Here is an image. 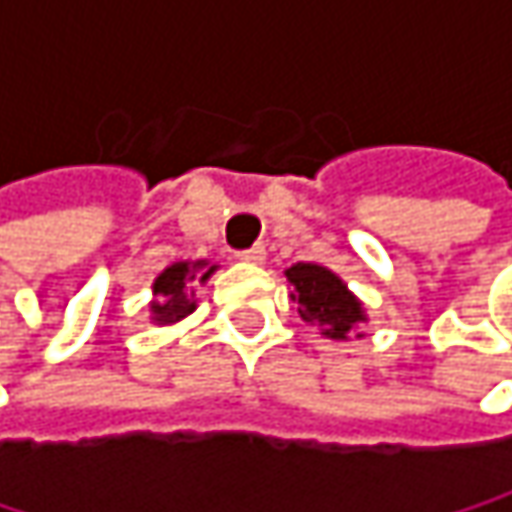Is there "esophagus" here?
<instances>
[{
    "instance_id": "1",
    "label": "esophagus",
    "mask_w": 512,
    "mask_h": 512,
    "mask_svg": "<svg viewBox=\"0 0 512 512\" xmlns=\"http://www.w3.org/2000/svg\"><path fill=\"white\" fill-rule=\"evenodd\" d=\"M240 260H246V263H263L266 260V249L263 246H252V249H246V252H240Z\"/></svg>"
}]
</instances>
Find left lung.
<instances>
[{"label": "left lung", "mask_w": 512, "mask_h": 512, "mask_svg": "<svg viewBox=\"0 0 512 512\" xmlns=\"http://www.w3.org/2000/svg\"><path fill=\"white\" fill-rule=\"evenodd\" d=\"M293 293L290 299L299 302V317L320 329L323 338L347 341L361 323H367L364 302L347 287L341 275L320 263H293L284 269ZM356 338H364L356 332Z\"/></svg>", "instance_id": "8db88e82"}]
</instances>
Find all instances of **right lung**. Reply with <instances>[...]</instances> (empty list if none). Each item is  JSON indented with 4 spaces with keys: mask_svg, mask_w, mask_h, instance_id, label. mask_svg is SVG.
Here are the masks:
<instances>
[{
    "mask_svg": "<svg viewBox=\"0 0 512 512\" xmlns=\"http://www.w3.org/2000/svg\"><path fill=\"white\" fill-rule=\"evenodd\" d=\"M216 269L219 263H210V260H177L165 266L154 278V302L148 305L151 323L171 326L189 317L198 308L195 284H207Z\"/></svg>",
    "mask_w": 512,
    "mask_h": 512,
    "instance_id": "add662e5",
    "label": "right lung"
}]
</instances>
